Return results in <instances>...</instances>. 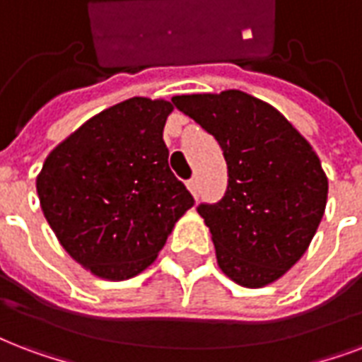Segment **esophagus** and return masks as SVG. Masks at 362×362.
<instances>
[{"label": "esophagus", "mask_w": 362, "mask_h": 362, "mask_svg": "<svg viewBox=\"0 0 362 362\" xmlns=\"http://www.w3.org/2000/svg\"><path fill=\"white\" fill-rule=\"evenodd\" d=\"M187 189L193 193V197H197V193H199V184H197V178H189V180L186 182Z\"/></svg>", "instance_id": "34e87169"}]
</instances>
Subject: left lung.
Returning <instances> with one entry per match:
<instances>
[{
	"label": "left lung",
	"mask_w": 362,
	"mask_h": 362,
	"mask_svg": "<svg viewBox=\"0 0 362 362\" xmlns=\"http://www.w3.org/2000/svg\"><path fill=\"white\" fill-rule=\"evenodd\" d=\"M173 104L216 138L228 163L224 197L197 206L218 266L248 288L277 281L308 250L325 214L319 157L285 115L243 90L182 95Z\"/></svg>",
	"instance_id": "left-lung-1"
}]
</instances>
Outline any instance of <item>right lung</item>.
<instances>
[{"instance_id":"add662e5","label":"right lung","mask_w":362,"mask_h":362,"mask_svg":"<svg viewBox=\"0 0 362 362\" xmlns=\"http://www.w3.org/2000/svg\"><path fill=\"white\" fill-rule=\"evenodd\" d=\"M170 112V102L142 96L107 107L57 146L37 176L54 235L98 277L144 272L195 203L169 167L163 127Z\"/></svg>"}]
</instances>
